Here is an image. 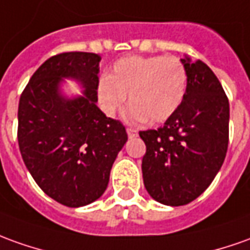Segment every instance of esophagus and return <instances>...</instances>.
<instances>
[{"label": "esophagus", "mask_w": 250, "mask_h": 250, "mask_svg": "<svg viewBox=\"0 0 250 250\" xmlns=\"http://www.w3.org/2000/svg\"><path fill=\"white\" fill-rule=\"evenodd\" d=\"M126 132H128L129 137H135V136H137V129L135 128H128L126 129Z\"/></svg>", "instance_id": "1"}]
</instances>
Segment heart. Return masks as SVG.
Segmentation results:
<instances>
[{"instance_id":"heart-1","label":"heart","mask_w":250,"mask_h":250,"mask_svg":"<svg viewBox=\"0 0 250 250\" xmlns=\"http://www.w3.org/2000/svg\"><path fill=\"white\" fill-rule=\"evenodd\" d=\"M188 84L187 68L174 56H130L118 60L98 84V98L108 114L121 110L129 95L132 120L158 124L181 106Z\"/></svg>"}]
</instances>
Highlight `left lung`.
Listing matches in <instances>:
<instances>
[{
	"label": "left lung",
	"mask_w": 250,
	"mask_h": 250,
	"mask_svg": "<svg viewBox=\"0 0 250 250\" xmlns=\"http://www.w3.org/2000/svg\"><path fill=\"white\" fill-rule=\"evenodd\" d=\"M188 73L185 98L158 129L140 130L144 187L166 206H185L197 199L226 158L230 107L225 89L207 63L181 60Z\"/></svg>",
	"instance_id": "8db88e82"
}]
</instances>
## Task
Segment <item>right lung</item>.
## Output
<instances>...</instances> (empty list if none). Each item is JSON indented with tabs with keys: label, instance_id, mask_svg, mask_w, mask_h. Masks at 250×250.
I'll use <instances>...</instances> for the list:
<instances>
[{
	"label": "right lung",
	"instance_id": "add662e5",
	"mask_svg": "<svg viewBox=\"0 0 250 250\" xmlns=\"http://www.w3.org/2000/svg\"><path fill=\"white\" fill-rule=\"evenodd\" d=\"M101 56L66 51L36 69L19 102L17 140L23 161L44 193L66 207H82L106 190L110 170L128 140L121 121L98 108ZM62 77L82 82L84 96L65 100Z\"/></svg>",
	"mask_w": 250,
	"mask_h": 250
}]
</instances>
